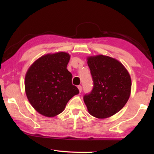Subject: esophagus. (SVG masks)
<instances>
[{
    "instance_id": "34e87169",
    "label": "esophagus",
    "mask_w": 154,
    "mask_h": 154,
    "mask_svg": "<svg viewBox=\"0 0 154 154\" xmlns=\"http://www.w3.org/2000/svg\"><path fill=\"white\" fill-rule=\"evenodd\" d=\"M77 88H78V89H79V92H82V85H79V86H78Z\"/></svg>"
}]
</instances>
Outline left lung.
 Listing matches in <instances>:
<instances>
[{
	"instance_id": "8db88e82",
	"label": "left lung",
	"mask_w": 154,
	"mask_h": 154,
	"mask_svg": "<svg viewBox=\"0 0 154 154\" xmlns=\"http://www.w3.org/2000/svg\"><path fill=\"white\" fill-rule=\"evenodd\" d=\"M94 87L83 100L90 115L98 119L113 116L124 107L131 92V78L118 60L107 56L88 57Z\"/></svg>"
}]
</instances>
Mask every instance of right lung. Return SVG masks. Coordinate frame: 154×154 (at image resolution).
Segmentation results:
<instances>
[{
  "label": "right lung",
  "instance_id": "add662e5",
  "mask_svg": "<svg viewBox=\"0 0 154 154\" xmlns=\"http://www.w3.org/2000/svg\"><path fill=\"white\" fill-rule=\"evenodd\" d=\"M70 57L62 51L46 54L26 72L24 85L28 100L44 116L52 118L62 113L70 99L79 93L66 69Z\"/></svg>",
  "mask_w": 154,
  "mask_h": 154
}]
</instances>
